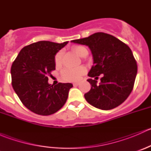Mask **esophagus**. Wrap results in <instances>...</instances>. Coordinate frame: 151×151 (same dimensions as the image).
<instances>
[{"label": "esophagus", "instance_id": "esophagus-1", "mask_svg": "<svg viewBox=\"0 0 151 151\" xmlns=\"http://www.w3.org/2000/svg\"><path fill=\"white\" fill-rule=\"evenodd\" d=\"M73 85H74V86H77V85H80V83H74V84H73Z\"/></svg>", "mask_w": 151, "mask_h": 151}]
</instances>
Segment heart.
<instances>
[{
  "label": "heart",
  "mask_w": 151,
  "mask_h": 151,
  "mask_svg": "<svg viewBox=\"0 0 151 151\" xmlns=\"http://www.w3.org/2000/svg\"><path fill=\"white\" fill-rule=\"evenodd\" d=\"M73 52L79 57H84L88 55V50L83 46H75L72 48ZM62 52H58L55 56V63L56 65L60 64L61 61ZM85 69L84 67L80 66L78 68H66L63 70L61 75L65 80L71 82L78 81L81 79L82 76L85 74Z\"/></svg>",
  "instance_id": "1"
}]
</instances>
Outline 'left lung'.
I'll use <instances>...</instances> for the list:
<instances>
[{
  "mask_svg": "<svg viewBox=\"0 0 151 151\" xmlns=\"http://www.w3.org/2000/svg\"><path fill=\"white\" fill-rule=\"evenodd\" d=\"M71 42L87 45L93 57V65L88 75L91 88L85 94L86 101L103 110L114 109L129 97L133 90L137 65L129 47L112 35L98 32ZM101 83L96 84L98 76Z\"/></svg>",
  "mask_w": 151,
  "mask_h": 151,
  "instance_id": "left-lung-1",
  "label": "left lung"
}]
</instances>
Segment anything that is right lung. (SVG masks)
Instances as JSON below:
<instances>
[{
    "label": "right lung",
    "instance_id": "right-lung-1",
    "mask_svg": "<svg viewBox=\"0 0 151 151\" xmlns=\"http://www.w3.org/2000/svg\"><path fill=\"white\" fill-rule=\"evenodd\" d=\"M68 42L40 41L24 47L11 68L12 85L22 103L34 113L50 115L66 102L71 83H48L55 69V55Z\"/></svg>",
    "mask_w": 151,
    "mask_h": 151
}]
</instances>
